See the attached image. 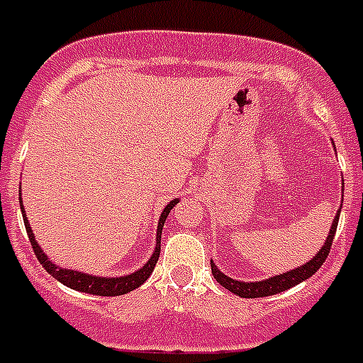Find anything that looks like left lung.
<instances>
[{"mask_svg": "<svg viewBox=\"0 0 363 363\" xmlns=\"http://www.w3.org/2000/svg\"><path fill=\"white\" fill-rule=\"evenodd\" d=\"M342 201H344V194H342ZM338 220H340V211L336 213L335 220H333L331 229H329V236H327L322 249H320V251L316 252L309 262L300 265V267L291 269V271L281 272V274H277V277H271L267 278V280H262V281H242V280H234V278L223 274V272L216 267V264H214L213 259H211L213 277L216 278V281L221 285V287H225V289H229L230 293H234L236 296H242V298H262V296H272V294L284 293V291L291 289V287H294V285L309 280L314 272L322 267L327 255H329V251H331L333 240H335V234H336V227H338Z\"/></svg>", "mask_w": 363, "mask_h": 363, "instance_id": "obj_1", "label": "left lung"}]
</instances>
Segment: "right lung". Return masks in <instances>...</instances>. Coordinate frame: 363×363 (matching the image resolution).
I'll list each match as a JSON object with an SVG mask.
<instances>
[{
  "label": "right lung",
  "mask_w": 363,
  "mask_h": 363,
  "mask_svg": "<svg viewBox=\"0 0 363 363\" xmlns=\"http://www.w3.org/2000/svg\"><path fill=\"white\" fill-rule=\"evenodd\" d=\"M21 194V192H19ZM178 198H174L172 201L165 205V209L162 211L158 220V229H156V247H154V252L150 255L149 262H147L143 267H140L138 271L130 272V274H125V277H94V274H86V272H79L76 269H63L60 265H56L49 256L45 255L43 249L40 247V243L34 238V233L30 229V223L27 220V214H25V207L21 203V214H23L25 229H27L28 240H30V245L34 249V255L38 256L40 264L43 265L45 271L52 274L57 281H62L63 285L70 287L74 291H82L86 294H94V296H121V294H127L130 291L138 289L140 285L145 284L147 278L152 274L154 267H156V262L160 258V243H162V229L165 225V220L171 213V209L178 203Z\"/></svg>",
  "instance_id": "add662e5"
}]
</instances>
